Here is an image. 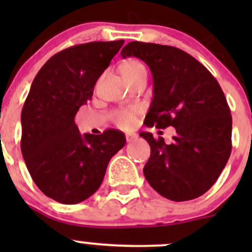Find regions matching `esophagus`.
I'll list each match as a JSON object with an SVG mask.
<instances>
[{
    "label": "esophagus",
    "instance_id": "obj_1",
    "mask_svg": "<svg viewBox=\"0 0 252 252\" xmlns=\"http://www.w3.org/2000/svg\"><path fill=\"white\" fill-rule=\"evenodd\" d=\"M136 138H138V135H136L135 133H126V139L128 142H131L133 140H135Z\"/></svg>",
    "mask_w": 252,
    "mask_h": 252
}]
</instances>
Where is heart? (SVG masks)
Returning a JSON list of instances; mask_svg holds the SVG:
<instances>
[{"label":"heart","instance_id":"b5f03b06","mask_svg":"<svg viewBox=\"0 0 252 252\" xmlns=\"http://www.w3.org/2000/svg\"><path fill=\"white\" fill-rule=\"evenodd\" d=\"M142 70H146V68L144 67L141 62L135 60L128 61L122 67V72L126 73V74H135V73L142 72ZM134 121H135V111L134 110L121 111L116 116L117 124L123 126V128H128V126H133Z\"/></svg>","mask_w":252,"mask_h":252}]
</instances>
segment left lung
I'll use <instances>...</instances> for the list:
<instances>
[{"label":"left lung","mask_w":252,"mask_h":252,"mask_svg":"<svg viewBox=\"0 0 252 252\" xmlns=\"http://www.w3.org/2000/svg\"><path fill=\"white\" fill-rule=\"evenodd\" d=\"M122 57H138L154 78L146 126H174L171 144L141 131L151 155L144 167L149 184L166 199L188 201L216 183L232 151V116L216 78L180 48L131 41Z\"/></svg>","instance_id":"8db88e82"}]
</instances>
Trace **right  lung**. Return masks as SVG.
<instances>
[{"mask_svg": "<svg viewBox=\"0 0 252 252\" xmlns=\"http://www.w3.org/2000/svg\"><path fill=\"white\" fill-rule=\"evenodd\" d=\"M123 44L94 41L56 53L39 70L23 106L20 149L27 168L37 188L61 204L90 197L126 145L122 131L81 135L74 122Z\"/></svg>", "mask_w": 252, "mask_h": 252, "instance_id": "obj_1", "label": "right lung"}]
</instances>
